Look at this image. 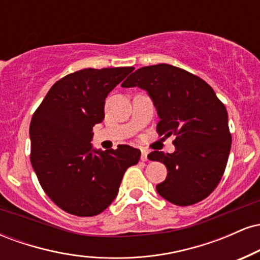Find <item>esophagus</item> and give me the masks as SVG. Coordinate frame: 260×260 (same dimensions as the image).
<instances>
[{"label":"esophagus","instance_id":"esophagus-1","mask_svg":"<svg viewBox=\"0 0 260 260\" xmlns=\"http://www.w3.org/2000/svg\"><path fill=\"white\" fill-rule=\"evenodd\" d=\"M140 160H142V161H147L148 160V151L147 150H142V155H140Z\"/></svg>","mask_w":260,"mask_h":260}]
</instances>
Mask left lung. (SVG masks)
<instances>
[{
	"label": "left lung",
	"instance_id": "1",
	"mask_svg": "<svg viewBox=\"0 0 260 260\" xmlns=\"http://www.w3.org/2000/svg\"><path fill=\"white\" fill-rule=\"evenodd\" d=\"M148 92L160 121V136H176L175 151H151L168 177L156 186L164 199L181 207L203 201L215 189L231 149L228 111L208 83L194 74L160 63L137 70L122 83Z\"/></svg>",
	"mask_w": 260,
	"mask_h": 260
}]
</instances>
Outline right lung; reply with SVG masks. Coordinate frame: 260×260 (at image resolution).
<instances>
[{
    "instance_id": "1",
    "label": "right lung",
    "mask_w": 260,
    "mask_h": 260,
    "mask_svg": "<svg viewBox=\"0 0 260 260\" xmlns=\"http://www.w3.org/2000/svg\"><path fill=\"white\" fill-rule=\"evenodd\" d=\"M133 67L84 68L51 86L30 122V161L41 187L57 207L77 216L103 213L140 150L92 148V127L103 122L109 92Z\"/></svg>"
}]
</instances>
